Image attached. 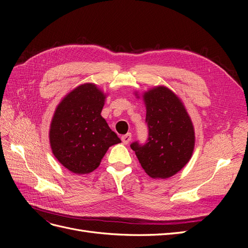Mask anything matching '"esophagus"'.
Here are the masks:
<instances>
[{
  "instance_id": "esophagus-1",
  "label": "esophagus",
  "mask_w": 248,
  "mask_h": 248,
  "mask_svg": "<svg viewBox=\"0 0 248 248\" xmlns=\"http://www.w3.org/2000/svg\"><path fill=\"white\" fill-rule=\"evenodd\" d=\"M131 133H127V134H125V136H122V138H121V140H122V141H123V144L124 145H127L128 144V142L131 140Z\"/></svg>"
}]
</instances>
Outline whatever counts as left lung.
<instances>
[{
	"mask_svg": "<svg viewBox=\"0 0 248 248\" xmlns=\"http://www.w3.org/2000/svg\"><path fill=\"white\" fill-rule=\"evenodd\" d=\"M149 138L131 149L141 168L153 179H167L181 170L191 158L196 137L191 119L182 100L164 86L142 94Z\"/></svg>",
	"mask_w": 248,
	"mask_h": 248,
	"instance_id": "1",
	"label": "left lung"
}]
</instances>
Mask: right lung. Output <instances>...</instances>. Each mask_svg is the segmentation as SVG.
<instances>
[{
    "instance_id": "add662e5",
    "label": "right lung",
    "mask_w": 248,
    "mask_h": 248,
    "mask_svg": "<svg viewBox=\"0 0 248 248\" xmlns=\"http://www.w3.org/2000/svg\"><path fill=\"white\" fill-rule=\"evenodd\" d=\"M107 95L92 82L79 85L58 104L49 127L52 154L77 175L99 167L108 148L121 142L101 116Z\"/></svg>"
}]
</instances>
